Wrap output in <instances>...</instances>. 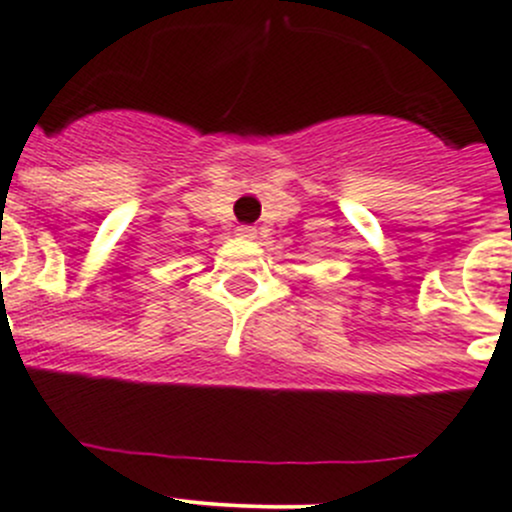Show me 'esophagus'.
Listing matches in <instances>:
<instances>
[{
	"mask_svg": "<svg viewBox=\"0 0 512 512\" xmlns=\"http://www.w3.org/2000/svg\"><path fill=\"white\" fill-rule=\"evenodd\" d=\"M237 237H240V240H252V237H257V230L255 227H240V230H237Z\"/></svg>",
	"mask_w": 512,
	"mask_h": 512,
	"instance_id": "1",
	"label": "esophagus"
}]
</instances>
